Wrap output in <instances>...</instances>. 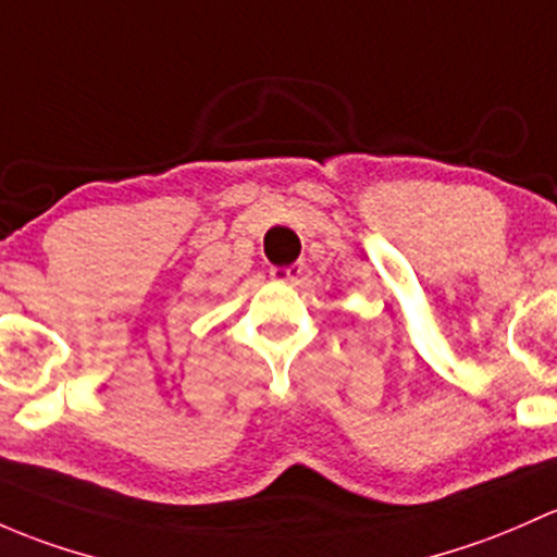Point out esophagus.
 Returning <instances> with one entry per match:
<instances>
[{"mask_svg": "<svg viewBox=\"0 0 557 557\" xmlns=\"http://www.w3.org/2000/svg\"><path fill=\"white\" fill-rule=\"evenodd\" d=\"M272 280L274 283H298V280H301V274H304V267H298V263H294V267H272Z\"/></svg>", "mask_w": 557, "mask_h": 557, "instance_id": "34e87169", "label": "esophagus"}]
</instances>
